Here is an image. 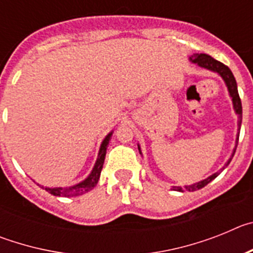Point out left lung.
<instances>
[{
	"label": "left lung",
	"instance_id": "1",
	"mask_svg": "<svg viewBox=\"0 0 253 253\" xmlns=\"http://www.w3.org/2000/svg\"><path fill=\"white\" fill-rule=\"evenodd\" d=\"M189 59H190V62H191V63L198 64V66L202 67V68H205V69H208V71H211V72L218 73V75L223 78V81H224L225 86H227V88H228V93H229V96H231V99H232V104H233L234 113L238 115V130H240L241 124H242V104H241L240 95H238V88H237L236 78H234V76H233V73H232L231 69L228 68L225 64L220 63V62H218L216 59L211 58L210 55L203 54V53H202V54L191 55ZM238 138H240V133L237 134L236 146H234L233 152H232V156L229 157V160L227 161V163H225L224 167H223L222 169H224L225 167H227L228 165L231 163L232 158H233L234 153H236L237 144H238ZM138 149H139V153L142 154V151H140L139 144H138ZM222 169H220L219 172H215V173H213V175L209 176V177L204 178V180L199 181V182H195V184L186 185V186H184V187L173 186V190H176V191H184V190H186V191H196V190H199V189H203V187L207 186V185L209 184L210 181H213L214 178H215L216 176L220 173V172H222Z\"/></svg>",
	"mask_w": 253,
	"mask_h": 253
}]
</instances>
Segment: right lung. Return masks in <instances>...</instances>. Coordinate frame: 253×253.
<instances>
[{
  "instance_id": "1",
  "label": "right lung",
  "mask_w": 253,
  "mask_h": 253,
  "mask_svg": "<svg viewBox=\"0 0 253 253\" xmlns=\"http://www.w3.org/2000/svg\"><path fill=\"white\" fill-rule=\"evenodd\" d=\"M111 135H113V131L107 134L106 137L102 140L101 146H100L99 156H97V160L95 162V166H93L92 171L84 181L78 182V184L73 185V186L69 187H44L49 194L54 196H64V198H71V196H78V195H84V194L88 193L90 190H92L93 187L97 185L99 182L100 175H101V169L102 166H104V161L105 156H106V149L107 144H109V140H110Z\"/></svg>"
}]
</instances>
